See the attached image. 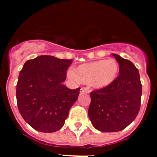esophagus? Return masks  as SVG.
<instances>
[{"instance_id": "obj_1", "label": "esophagus", "mask_w": 157, "mask_h": 157, "mask_svg": "<svg viewBox=\"0 0 157 157\" xmlns=\"http://www.w3.org/2000/svg\"><path fill=\"white\" fill-rule=\"evenodd\" d=\"M80 92L81 93H89V90L86 88H84V87H82L81 90H80Z\"/></svg>"}]
</instances>
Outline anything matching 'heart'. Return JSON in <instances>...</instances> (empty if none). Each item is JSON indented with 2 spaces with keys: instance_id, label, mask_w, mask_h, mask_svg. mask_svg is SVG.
I'll return each instance as SVG.
<instances>
[{
  "instance_id": "b5f03b06",
  "label": "heart",
  "mask_w": 157,
  "mask_h": 157,
  "mask_svg": "<svg viewBox=\"0 0 157 157\" xmlns=\"http://www.w3.org/2000/svg\"><path fill=\"white\" fill-rule=\"evenodd\" d=\"M120 72V66L116 59H101L83 63L70 73L72 79L90 84L97 90L106 88L114 82Z\"/></svg>"
}]
</instances>
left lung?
<instances>
[{
    "mask_svg": "<svg viewBox=\"0 0 157 157\" xmlns=\"http://www.w3.org/2000/svg\"><path fill=\"white\" fill-rule=\"evenodd\" d=\"M120 66V75L106 88L90 93L89 118L97 130L117 132L125 129L138 116L142 86L138 69L128 59L112 54Z\"/></svg>",
    "mask_w": 157,
    "mask_h": 157,
    "instance_id": "8db88e82",
    "label": "left lung"
}]
</instances>
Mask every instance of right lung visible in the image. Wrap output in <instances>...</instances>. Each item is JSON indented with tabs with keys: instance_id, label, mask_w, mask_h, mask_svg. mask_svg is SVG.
Segmentation results:
<instances>
[{
	"instance_id": "right-lung-1",
	"label": "right lung",
	"mask_w": 157,
	"mask_h": 157,
	"mask_svg": "<svg viewBox=\"0 0 157 157\" xmlns=\"http://www.w3.org/2000/svg\"><path fill=\"white\" fill-rule=\"evenodd\" d=\"M72 59L39 56L28 59L16 85L18 109L23 120L36 130L52 133L62 128L80 88L63 84Z\"/></svg>"
}]
</instances>
